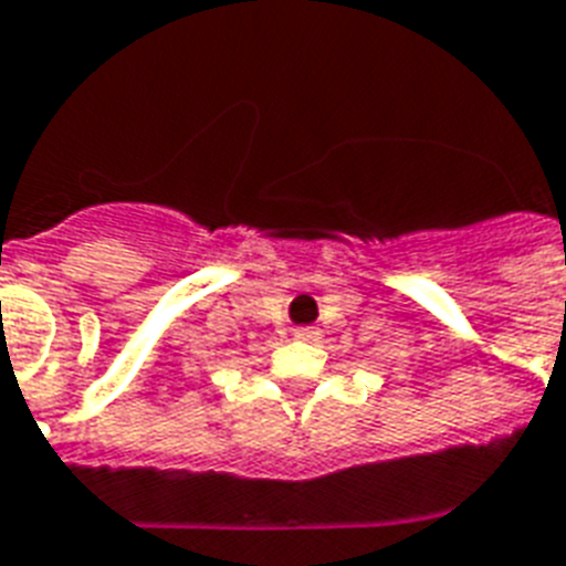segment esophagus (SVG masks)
I'll return each mask as SVG.
<instances>
[{"mask_svg":"<svg viewBox=\"0 0 566 566\" xmlns=\"http://www.w3.org/2000/svg\"><path fill=\"white\" fill-rule=\"evenodd\" d=\"M293 339H302V343H314L316 331L314 328H296V331H293Z\"/></svg>","mask_w":566,"mask_h":566,"instance_id":"1","label":"esophagus"}]
</instances>
